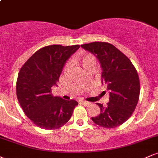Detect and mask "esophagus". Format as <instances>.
Segmentation results:
<instances>
[{
	"instance_id": "esophagus-1",
	"label": "esophagus",
	"mask_w": 158,
	"mask_h": 158,
	"mask_svg": "<svg viewBox=\"0 0 158 158\" xmlns=\"http://www.w3.org/2000/svg\"><path fill=\"white\" fill-rule=\"evenodd\" d=\"M80 102L83 105V106H89L90 105V102H87V101H85V100H81Z\"/></svg>"
}]
</instances>
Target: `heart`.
<instances>
[{"label": "heart", "mask_w": 158, "mask_h": 158, "mask_svg": "<svg viewBox=\"0 0 158 158\" xmlns=\"http://www.w3.org/2000/svg\"><path fill=\"white\" fill-rule=\"evenodd\" d=\"M77 61L85 70H88V68H92V67L94 68L96 65L95 57H94V56L92 55L91 53H88V52H86V53H84L82 54V55L78 56ZM70 63H68V64H66V66H65L64 70L65 71H68L69 69H70Z\"/></svg>", "instance_id": "obj_1"}]
</instances>
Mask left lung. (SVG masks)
<instances>
[{"label": "left lung", "instance_id": "1", "mask_svg": "<svg viewBox=\"0 0 158 158\" xmlns=\"http://www.w3.org/2000/svg\"><path fill=\"white\" fill-rule=\"evenodd\" d=\"M81 47L98 59L102 68V84L109 91V102L105 107L97 103L100 114L92 120L103 128H116L130 118L138 102L140 86L137 70L113 44L97 41Z\"/></svg>", "mask_w": 158, "mask_h": 158}]
</instances>
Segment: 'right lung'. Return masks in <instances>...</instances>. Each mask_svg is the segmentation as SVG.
<instances>
[{
    "instance_id": "add662e5",
    "label": "right lung",
    "mask_w": 158,
    "mask_h": 158,
    "mask_svg": "<svg viewBox=\"0 0 158 158\" xmlns=\"http://www.w3.org/2000/svg\"><path fill=\"white\" fill-rule=\"evenodd\" d=\"M79 45H50L36 51L20 70L16 94L21 108L29 119L43 129H56L71 117L78 105L74 99L65 100L52 94L57 86L65 63Z\"/></svg>"
}]
</instances>
